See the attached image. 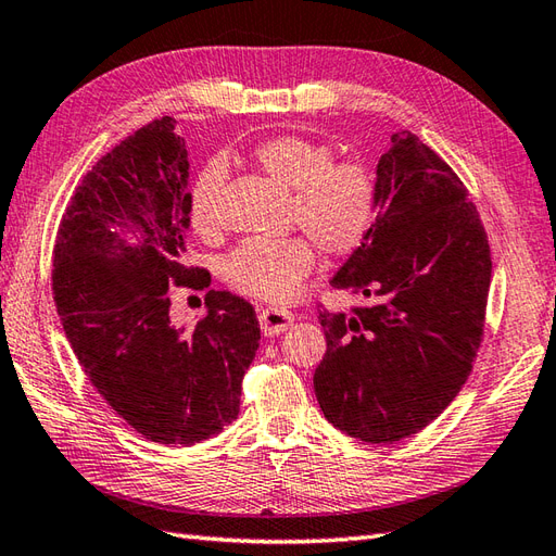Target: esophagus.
<instances>
[{"mask_svg":"<svg viewBox=\"0 0 556 556\" xmlns=\"http://www.w3.org/2000/svg\"><path fill=\"white\" fill-rule=\"evenodd\" d=\"M257 319H261V329L265 337H277V333L287 331L289 325L293 321V313L283 307H265L257 313Z\"/></svg>","mask_w":556,"mask_h":556,"instance_id":"obj_1","label":"esophagus"}]
</instances>
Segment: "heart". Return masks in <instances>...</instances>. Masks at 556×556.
I'll return each instance as SVG.
<instances>
[{"mask_svg": "<svg viewBox=\"0 0 556 556\" xmlns=\"http://www.w3.org/2000/svg\"><path fill=\"white\" fill-rule=\"evenodd\" d=\"M251 161L291 189L289 219L327 255H348L363 247L377 215V182L363 163L337 161L325 141L279 135L257 141ZM227 167L219 159L205 163L189 189V223L201 237L219 227V191ZM315 247L306 237L241 241L223 261V279L257 301L281 303L301 289L315 267Z\"/></svg>", "mask_w": 556, "mask_h": 556, "instance_id": "b5f03b06", "label": "heart"}]
</instances>
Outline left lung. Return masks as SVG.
<instances>
[{
  "mask_svg": "<svg viewBox=\"0 0 556 556\" xmlns=\"http://www.w3.org/2000/svg\"><path fill=\"white\" fill-rule=\"evenodd\" d=\"M490 247L469 191L409 130L377 165V217L331 279L367 305L319 309L327 353L315 395L329 424L365 443L426 429L469 379L485 327Z\"/></svg>",
  "mask_w": 556,
  "mask_h": 556,
  "instance_id": "8db88e82",
  "label": "left lung"
}]
</instances>
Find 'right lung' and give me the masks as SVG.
<instances>
[{
	"label": "right lung",
	"instance_id": "obj_1",
	"mask_svg": "<svg viewBox=\"0 0 556 556\" xmlns=\"http://www.w3.org/2000/svg\"><path fill=\"white\" fill-rule=\"evenodd\" d=\"M187 229V147L163 115L83 177L51 267L56 313L87 379L115 415L163 445L201 443L237 419L261 345L253 305L229 291L205 293L208 313L191 331L170 319L167 289L211 283L185 265Z\"/></svg>",
	"mask_w": 556,
	"mask_h": 556
}]
</instances>
